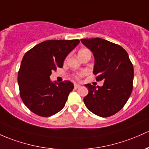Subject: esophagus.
Returning <instances> with one entry per match:
<instances>
[{
	"mask_svg": "<svg viewBox=\"0 0 149 149\" xmlns=\"http://www.w3.org/2000/svg\"><path fill=\"white\" fill-rule=\"evenodd\" d=\"M80 86H80L79 84H77V83H75V84H74L75 88H78L80 87Z\"/></svg>",
	"mask_w": 149,
	"mask_h": 149,
	"instance_id": "esophagus-1",
	"label": "esophagus"
}]
</instances>
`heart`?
Listing matches in <instances>:
<instances>
[{
	"mask_svg": "<svg viewBox=\"0 0 149 149\" xmlns=\"http://www.w3.org/2000/svg\"><path fill=\"white\" fill-rule=\"evenodd\" d=\"M88 50H87V49H81V51H80L79 53H78V54L83 53V52H88ZM82 76H83V73H78V74H77V75H76V78H80L81 77H82Z\"/></svg>",
	"mask_w": 149,
	"mask_h": 149,
	"instance_id": "b5f03b06",
	"label": "heart"
}]
</instances>
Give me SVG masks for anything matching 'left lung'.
<instances>
[{
  "label": "left lung",
  "mask_w": 149,
  "mask_h": 149,
  "mask_svg": "<svg viewBox=\"0 0 149 149\" xmlns=\"http://www.w3.org/2000/svg\"><path fill=\"white\" fill-rule=\"evenodd\" d=\"M81 42L93 52V73L102 86L86 84L88 94L83 98L87 108L101 117L118 112L133 89L134 67L128 54L122 47L101 38L82 39Z\"/></svg>",
  "instance_id": "1"
}]
</instances>
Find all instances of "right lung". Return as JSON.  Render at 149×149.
I'll return each mask as SVG.
<instances>
[{
    "instance_id": "obj_1",
    "label": "right lung",
    "mask_w": 149,
    "mask_h": 149,
    "mask_svg": "<svg viewBox=\"0 0 149 149\" xmlns=\"http://www.w3.org/2000/svg\"><path fill=\"white\" fill-rule=\"evenodd\" d=\"M78 40H47L29 50L22 58L17 76L24 104L41 117H50L63 108L74 86L71 81L52 82V72L63 67Z\"/></svg>"
}]
</instances>
